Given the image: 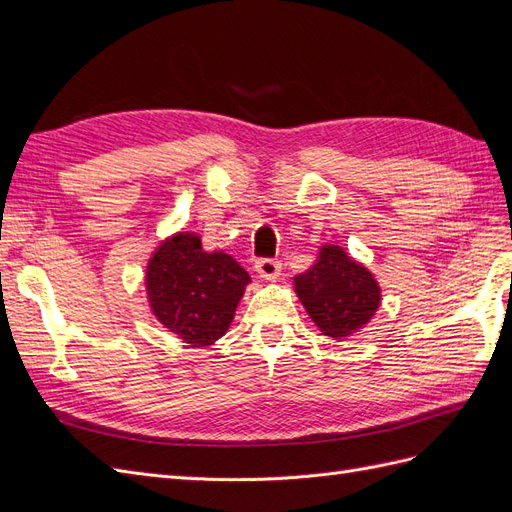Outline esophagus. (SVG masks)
I'll use <instances>...</instances> for the list:
<instances>
[{"label":"esophagus","mask_w":512,"mask_h":512,"mask_svg":"<svg viewBox=\"0 0 512 512\" xmlns=\"http://www.w3.org/2000/svg\"><path fill=\"white\" fill-rule=\"evenodd\" d=\"M254 269H256V273L262 277V280L275 282L277 277H280L282 262H280V260H275V258H260V260H256Z\"/></svg>","instance_id":"obj_1"}]
</instances>
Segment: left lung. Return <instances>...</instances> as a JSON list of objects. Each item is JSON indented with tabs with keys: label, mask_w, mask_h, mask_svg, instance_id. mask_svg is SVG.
Returning <instances> with one entry per match:
<instances>
[{
	"label": "left lung",
	"mask_w": 512,
	"mask_h": 512,
	"mask_svg": "<svg viewBox=\"0 0 512 512\" xmlns=\"http://www.w3.org/2000/svg\"><path fill=\"white\" fill-rule=\"evenodd\" d=\"M294 290L316 327L335 339L363 329L380 305L374 275L339 245H322L314 265L294 277Z\"/></svg>",
	"instance_id": "obj_1"
}]
</instances>
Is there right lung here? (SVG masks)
I'll use <instances>...</instances> for the list:
<instances>
[{"label": "right lung", "mask_w": 512, "mask_h": 512, "mask_svg": "<svg viewBox=\"0 0 512 512\" xmlns=\"http://www.w3.org/2000/svg\"><path fill=\"white\" fill-rule=\"evenodd\" d=\"M151 312L190 348L220 339L243 297L250 275L224 252H205L198 235L166 239L147 265Z\"/></svg>", "instance_id": "right-lung-1"}]
</instances>
